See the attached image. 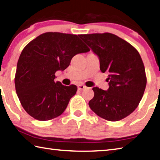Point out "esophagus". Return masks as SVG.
<instances>
[{
  "label": "esophagus",
  "instance_id": "1",
  "mask_svg": "<svg viewBox=\"0 0 160 160\" xmlns=\"http://www.w3.org/2000/svg\"><path fill=\"white\" fill-rule=\"evenodd\" d=\"M85 88H86V86H85V85H78V90H80V91H81V90H83Z\"/></svg>",
  "mask_w": 160,
  "mask_h": 160
}]
</instances>
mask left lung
Returning <instances> with one entry per match:
<instances>
[{"label":"left lung","mask_w":160,"mask_h":160,"mask_svg":"<svg viewBox=\"0 0 160 160\" xmlns=\"http://www.w3.org/2000/svg\"><path fill=\"white\" fill-rule=\"evenodd\" d=\"M98 56L100 70L107 72V91L93 88L94 98L89 106L98 116L118 121L134 111L146 89V71L138 52L115 35L110 33L79 35Z\"/></svg>","instance_id":"obj_1"}]
</instances>
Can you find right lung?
<instances>
[{
  "label": "right lung",
  "mask_w": 160,
  "mask_h": 160,
  "mask_svg": "<svg viewBox=\"0 0 160 160\" xmlns=\"http://www.w3.org/2000/svg\"><path fill=\"white\" fill-rule=\"evenodd\" d=\"M89 51L77 35L58 32L42 33L26 46L17 62L14 84L28 115L46 121L62 114L78 88L55 82V72L64 71L75 55Z\"/></svg>",
  "instance_id": "right-lung-1"
}]
</instances>
